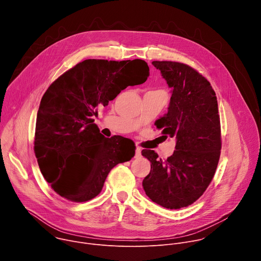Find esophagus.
Masks as SVG:
<instances>
[{
    "label": "esophagus",
    "instance_id": "34e87169",
    "mask_svg": "<svg viewBox=\"0 0 261 261\" xmlns=\"http://www.w3.org/2000/svg\"><path fill=\"white\" fill-rule=\"evenodd\" d=\"M141 156V147L137 146L136 147V152H135V158H138Z\"/></svg>",
    "mask_w": 261,
    "mask_h": 261
}]
</instances>
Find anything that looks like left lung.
<instances>
[{
  "instance_id": "obj_1",
  "label": "left lung",
  "mask_w": 261,
  "mask_h": 261,
  "mask_svg": "<svg viewBox=\"0 0 261 261\" xmlns=\"http://www.w3.org/2000/svg\"><path fill=\"white\" fill-rule=\"evenodd\" d=\"M172 89L167 114L155 122L163 136L175 137V151L165 161L152 150L142 180L145 194L163 207L177 210L195 202L211 184L221 153V125L216 94L210 82L184 63L153 61Z\"/></svg>"
}]
</instances>
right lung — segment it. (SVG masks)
I'll use <instances>...</instances> for the list:
<instances>
[{
	"instance_id": "right-lung-1",
	"label": "right lung",
	"mask_w": 261,
	"mask_h": 261,
	"mask_svg": "<svg viewBox=\"0 0 261 261\" xmlns=\"http://www.w3.org/2000/svg\"><path fill=\"white\" fill-rule=\"evenodd\" d=\"M148 71L139 59H89L48 87L37 114L34 152L41 173L60 196L73 202L93 199L109 171L134 156L128 138L104 137L93 117L127 87L143 84ZM77 166L81 170L75 174Z\"/></svg>"
}]
</instances>
